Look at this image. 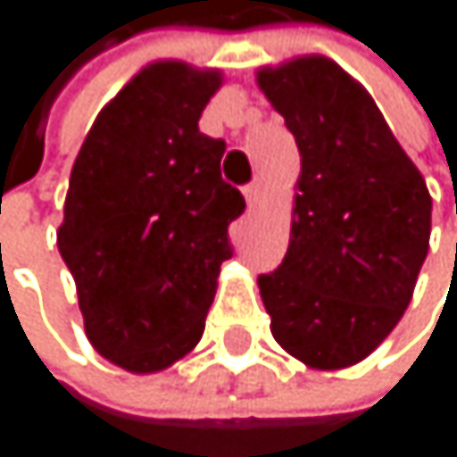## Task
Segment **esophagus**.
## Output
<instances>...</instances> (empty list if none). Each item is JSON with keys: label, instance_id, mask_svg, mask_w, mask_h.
<instances>
[{"label": "esophagus", "instance_id": "esophagus-1", "mask_svg": "<svg viewBox=\"0 0 457 457\" xmlns=\"http://www.w3.org/2000/svg\"><path fill=\"white\" fill-rule=\"evenodd\" d=\"M260 195H262V180H260V178H254V180L244 188V197H246V203H249V205H254V203L260 200Z\"/></svg>", "mask_w": 457, "mask_h": 457}]
</instances>
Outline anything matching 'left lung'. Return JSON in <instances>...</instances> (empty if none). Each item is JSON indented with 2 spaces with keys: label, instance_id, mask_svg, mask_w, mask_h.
I'll use <instances>...</instances> for the list:
<instances>
[{
  "label": "left lung",
  "instance_id": "1",
  "mask_svg": "<svg viewBox=\"0 0 457 457\" xmlns=\"http://www.w3.org/2000/svg\"><path fill=\"white\" fill-rule=\"evenodd\" d=\"M302 155L282 266L257 277L274 340L312 370L370 356L406 312L430 246L422 172L364 87L310 54L257 71Z\"/></svg>",
  "mask_w": 457,
  "mask_h": 457
}]
</instances>
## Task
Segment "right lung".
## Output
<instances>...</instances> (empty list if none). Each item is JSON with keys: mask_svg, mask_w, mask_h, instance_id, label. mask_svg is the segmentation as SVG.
<instances>
[{"mask_svg": "<svg viewBox=\"0 0 457 457\" xmlns=\"http://www.w3.org/2000/svg\"><path fill=\"white\" fill-rule=\"evenodd\" d=\"M219 68L145 65L98 112L76 155L57 246L90 345L129 373H159L203 337L227 227L246 208L221 180L224 142L200 131Z\"/></svg>", "mask_w": 457, "mask_h": 457, "instance_id": "add662e5", "label": "right lung"}]
</instances>
